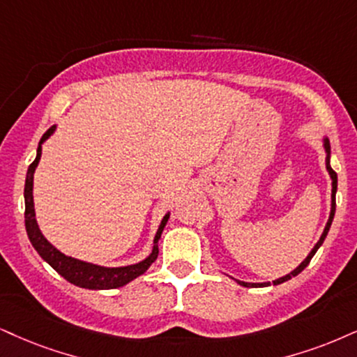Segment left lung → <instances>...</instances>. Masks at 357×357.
<instances>
[{
    "mask_svg": "<svg viewBox=\"0 0 357 357\" xmlns=\"http://www.w3.org/2000/svg\"><path fill=\"white\" fill-rule=\"evenodd\" d=\"M324 147H326V152H328V158H326V169H328L329 175H331V178H333V193H331V215H329V220H328V223H326V228H324V231H323V235H321L319 241H318V243L314 245V248L311 250V253L307 255L305 261H303L301 265L296 268V270H293L291 273H289V275H286V276H283V278H280V280H275V281H273V283H275V284H280V283H283V281H288V280H291L293 276L300 275V273H301L303 270H305V268H306L307 265H310L311 258L314 257V253L318 252V248H319V246L323 245V241H324V238H326V235H328V231H329V227H331V223H333L334 212H336V190H337V174H336V172H334V170L331 169V165H329V153H331V147H329V140H328V139H324ZM238 283H240L241 286H246V288H250V286H268V284H270V283H245V281H238Z\"/></svg>",
    "mask_w": 357,
    "mask_h": 357,
    "instance_id": "1",
    "label": "left lung"
}]
</instances>
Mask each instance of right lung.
Instances as JSON below:
<instances>
[{
	"label": "right lung",
	"instance_id": "add662e5",
	"mask_svg": "<svg viewBox=\"0 0 357 357\" xmlns=\"http://www.w3.org/2000/svg\"><path fill=\"white\" fill-rule=\"evenodd\" d=\"M54 130V127L47 129L46 134L43 135L41 140H39L38 147V155L33 160V164L29 165L28 174H26V185H24V225L26 231H28L29 241L33 243L34 250L41 255L43 259H46L50 265L54 268V270L59 273L63 278H66L69 283L81 286V288L87 289H112V288H121L132 281L137 276L142 275L149 270V266L155 261L158 257V240H160L162 230H164L167 220H169V215H165L164 220H162L160 227H158L155 238H153V248L152 253L149 255L144 261L137 263V265L130 266H121V268H104L92 265V263L79 261L76 258L66 257L64 253H61L59 250H56L50 241L43 236V233L39 231V227L36 223V217H34V204H33V175L34 170H36L39 158H41V144L46 140Z\"/></svg>",
	"mask_w": 357,
	"mask_h": 357
}]
</instances>
